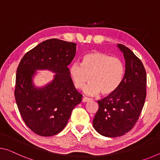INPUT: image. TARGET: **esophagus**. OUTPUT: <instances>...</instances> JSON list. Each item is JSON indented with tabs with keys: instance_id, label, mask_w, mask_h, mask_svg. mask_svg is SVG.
<instances>
[{
	"instance_id": "34e87169",
	"label": "esophagus",
	"mask_w": 160,
	"mask_h": 160,
	"mask_svg": "<svg viewBox=\"0 0 160 160\" xmlns=\"http://www.w3.org/2000/svg\"><path fill=\"white\" fill-rule=\"evenodd\" d=\"M92 99H90V98H87V97H83L82 99V102H89V101H91Z\"/></svg>"
}]
</instances>
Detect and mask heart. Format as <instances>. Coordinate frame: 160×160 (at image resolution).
<instances>
[{
	"instance_id": "b5f03b06",
	"label": "heart",
	"mask_w": 160,
	"mask_h": 160,
	"mask_svg": "<svg viewBox=\"0 0 160 160\" xmlns=\"http://www.w3.org/2000/svg\"><path fill=\"white\" fill-rule=\"evenodd\" d=\"M71 77L75 87L82 89L88 95L114 93L122 82L124 66L117 58L102 52H92L83 56L82 63L74 62L69 68Z\"/></svg>"
}]
</instances>
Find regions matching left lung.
I'll list each match as a JSON object with an SVG mask.
<instances>
[{"label":"left lung","mask_w":160,"mask_h":160,"mask_svg":"<svg viewBox=\"0 0 160 160\" xmlns=\"http://www.w3.org/2000/svg\"><path fill=\"white\" fill-rule=\"evenodd\" d=\"M124 55L125 73L119 87L98 101L99 109L93 120L98 133L117 137L129 132L136 124L146 99L147 74L143 63L126 46L118 44Z\"/></svg>","instance_id":"obj_1"}]
</instances>
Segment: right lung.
Wrapping results in <instances>:
<instances>
[{
	"mask_svg": "<svg viewBox=\"0 0 160 160\" xmlns=\"http://www.w3.org/2000/svg\"><path fill=\"white\" fill-rule=\"evenodd\" d=\"M77 44L51 38L27 52L18 66L15 99L27 127L36 134L51 137L64 129L72 110L82 100L70 76L68 66L76 55ZM54 72L43 87L34 84L37 70Z\"/></svg>",
	"mask_w": 160,
	"mask_h": 160,
	"instance_id": "obj_1",
	"label": "right lung"
}]
</instances>
